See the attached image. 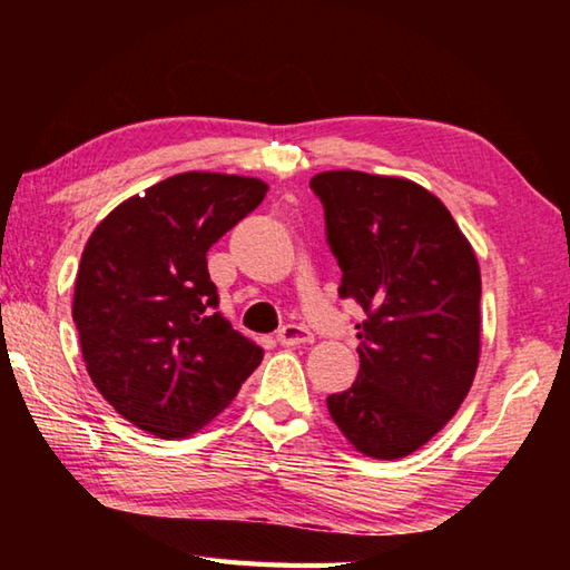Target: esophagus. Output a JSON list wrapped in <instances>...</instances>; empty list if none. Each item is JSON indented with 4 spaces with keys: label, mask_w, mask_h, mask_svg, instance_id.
<instances>
[{
    "label": "esophagus",
    "mask_w": 570,
    "mask_h": 570,
    "mask_svg": "<svg viewBox=\"0 0 570 570\" xmlns=\"http://www.w3.org/2000/svg\"><path fill=\"white\" fill-rule=\"evenodd\" d=\"M276 340H278V344H284V346H298V344H312L314 336L304 324H286V326H282V330H278Z\"/></svg>",
    "instance_id": "obj_1"
}]
</instances>
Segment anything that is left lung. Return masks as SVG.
Wrapping results in <instances>:
<instances>
[{"label":"left lung","instance_id":"1","mask_svg":"<svg viewBox=\"0 0 570 570\" xmlns=\"http://www.w3.org/2000/svg\"><path fill=\"white\" fill-rule=\"evenodd\" d=\"M308 186L342 268L340 296L366 314L360 374L326 407L366 458H404L445 428L475 380V250L445 204L407 178L326 170Z\"/></svg>","mask_w":570,"mask_h":570}]
</instances>
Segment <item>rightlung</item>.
Masks as SVG:
<instances>
[{
  "label": "right lung",
  "instance_id": "add662e5",
  "mask_svg": "<svg viewBox=\"0 0 570 570\" xmlns=\"http://www.w3.org/2000/svg\"><path fill=\"white\" fill-rule=\"evenodd\" d=\"M266 190L258 178L178 173L122 200L85 244L72 298L82 360L135 428L186 438L262 364V346L216 312L206 254Z\"/></svg>",
  "mask_w": 570,
  "mask_h": 570
}]
</instances>
